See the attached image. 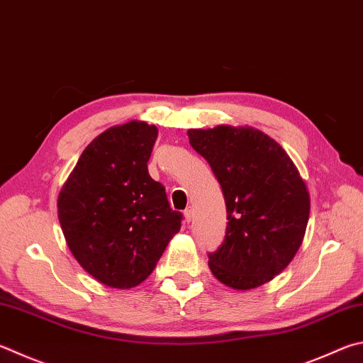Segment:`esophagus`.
<instances>
[{"label":"esophagus","mask_w":363,"mask_h":363,"mask_svg":"<svg viewBox=\"0 0 363 363\" xmlns=\"http://www.w3.org/2000/svg\"><path fill=\"white\" fill-rule=\"evenodd\" d=\"M192 217H194V209L192 208H187L186 211H184V220H186L187 223L192 220Z\"/></svg>","instance_id":"obj_1"}]
</instances>
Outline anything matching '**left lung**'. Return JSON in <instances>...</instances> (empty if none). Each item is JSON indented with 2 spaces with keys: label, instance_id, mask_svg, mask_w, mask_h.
Segmentation results:
<instances>
[{
  "label": "left lung",
  "instance_id": "obj_1",
  "mask_svg": "<svg viewBox=\"0 0 363 363\" xmlns=\"http://www.w3.org/2000/svg\"><path fill=\"white\" fill-rule=\"evenodd\" d=\"M206 159L227 204V232L209 254L217 281L249 291L279 274L300 249L309 219V192L291 157L252 127L217 125L187 131Z\"/></svg>",
  "mask_w": 363,
  "mask_h": 363
}]
</instances>
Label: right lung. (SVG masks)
Returning a JSON list of instances; mask_svg holds the SVG:
<instances>
[{
  "label": "right lung",
  "instance_id": "1",
  "mask_svg": "<svg viewBox=\"0 0 363 363\" xmlns=\"http://www.w3.org/2000/svg\"><path fill=\"white\" fill-rule=\"evenodd\" d=\"M157 135L155 125L143 121L103 131L58 194V220L71 254L108 287L141 284L181 230L182 214L169 208L164 187L147 171Z\"/></svg>",
  "mask_w": 363,
  "mask_h": 363
}]
</instances>
